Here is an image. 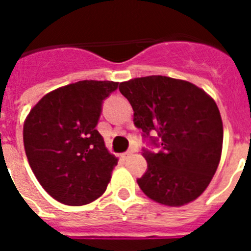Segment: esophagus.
Wrapping results in <instances>:
<instances>
[{
  "instance_id": "34e87169",
  "label": "esophagus",
  "mask_w": 251,
  "mask_h": 251,
  "mask_svg": "<svg viewBox=\"0 0 251 251\" xmlns=\"http://www.w3.org/2000/svg\"><path fill=\"white\" fill-rule=\"evenodd\" d=\"M133 152H134V151H133V150L127 151V152H124V153H123V157H124V158H126V159H128V158H129V157H132Z\"/></svg>"
}]
</instances>
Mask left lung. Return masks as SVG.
I'll return each instance as SVG.
<instances>
[{"instance_id":"1","label":"left lung","mask_w":251,"mask_h":251,"mask_svg":"<svg viewBox=\"0 0 251 251\" xmlns=\"http://www.w3.org/2000/svg\"><path fill=\"white\" fill-rule=\"evenodd\" d=\"M134 112V126L157 153L142 148L147 171L137 179L151 200L182 206L211 182L223 150V121L216 103L194 84L151 75L119 85ZM157 132V137L150 136Z\"/></svg>"}]
</instances>
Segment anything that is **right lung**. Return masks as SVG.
<instances>
[{"instance_id":"right-lung-1","label":"right lung","mask_w":251,"mask_h":251,"mask_svg":"<svg viewBox=\"0 0 251 251\" xmlns=\"http://www.w3.org/2000/svg\"><path fill=\"white\" fill-rule=\"evenodd\" d=\"M114 81L83 80L49 93L24 124L30 167L44 190L64 205L81 206L104 194L118 159L97 130Z\"/></svg>"}]
</instances>
